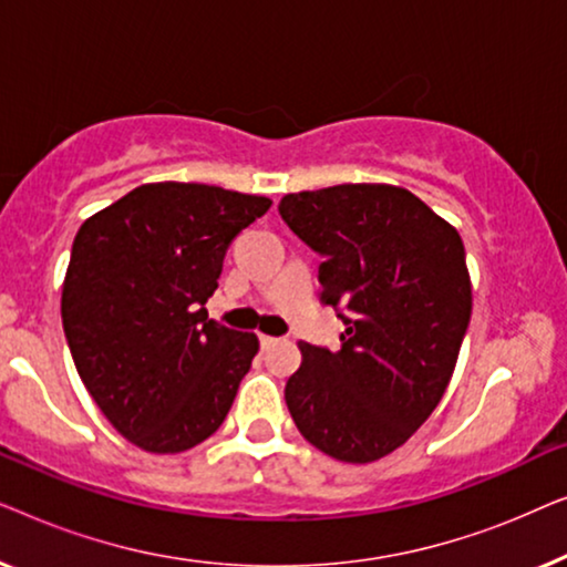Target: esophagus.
Instances as JSON below:
<instances>
[{
    "mask_svg": "<svg viewBox=\"0 0 567 567\" xmlns=\"http://www.w3.org/2000/svg\"><path fill=\"white\" fill-rule=\"evenodd\" d=\"M260 338V348H262V351H268V348H274L276 343H278V340H281V338H274V336H258Z\"/></svg>",
    "mask_w": 567,
    "mask_h": 567,
    "instance_id": "esophagus-1",
    "label": "esophagus"
}]
</instances>
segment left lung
I'll return each instance as SVG.
<instances>
[{"label": "left lung", "mask_w": 567, "mask_h": 567, "mask_svg": "<svg viewBox=\"0 0 567 567\" xmlns=\"http://www.w3.org/2000/svg\"><path fill=\"white\" fill-rule=\"evenodd\" d=\"M278 214L322 255L340 351L301 343L286 405L332 460L367 464L405 444L444 398L472 315L460 231L398 185L289 193Z\"/></svg>", "instance_id": "1"}]
</instances>
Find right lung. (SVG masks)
<instances>
[{
    "mask_svg": "<svg viewBox=\"0 0 567 567\" xmlns=\"http://www.w3.org/2000/svg\"><path fill=\"white\" fill-rule=\"evenodd\" d=\"M270 198L146 183L90 216L69 258L61 320L84 386L131 444L177 454L227 417L255 332L208 320L227 247Z\"/></svg>",
    "mask_w": 567,
    "mask_h": 567,
    "instance_id": "right-lung-1",
    "label": "right lung"
}]
</instances>
